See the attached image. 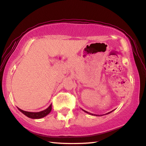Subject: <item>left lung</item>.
I'll return each mask as SVG.
<instances>
[{"label": "left lung", "instance_id": "obj_1", "mask_svg": "<svg viewBox=\"0 0 146 146\" xmlns=\"http://www.w3.org/2000/svg\"><path fill=\"white\" fill-rule=\"evenodd\" d=\"M82 110L83 111H84L85 112V113H88V114H90V115H94V116H103V115H95V114H93V113H89V112H88V111H85V110H83L82 109ZM113 111H110V112H108V113H106V114H104V115H107V114H109V113H110L111 112H112Z\"/></svg>", "mask_w": 146, "mask_h": 146}]
</instances>
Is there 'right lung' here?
Returning a JSON list of instances; mask_svg holds the SVG:
<instances>
[{"label":"right lung","mask_w":146,"mask_h":146,"mask_svg":"<svg viewBox=\"0 0 146 146\" xmlns=\"http://www.w3.org/2000/svg\"><path fill=\"white\" fill-rule=\"evenodd\" d=\"M18 109H19V110L20 111H21L23 114H24L25 116L29 117V118L33 119H38L43 118V117L47 115L50 113L51 111V110H52V104H50V105L48 106L47 109H45L44 110L41 111L39 112L26 111L22 110L20 109L19 108H18Z\"/></svg>","instance_id":"add662e5"}]
</instances>
